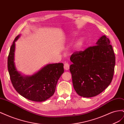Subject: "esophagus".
<instances>
[{
	"label": "esophagus",
	"mask_w": 124,
	"mask_h": 124,
	"mask_svg": "<svg viewBox=\"0 0 124 124\" xmlns=\"http://www.w3.org/2000/svg\"><path fill=\"white\" fill-rule=\"evenodd\" d=\"M63 68H64V69L66 70H68L69 69V65L68 64V63H64V67H63Z\"/></svg>",
	"instance_id": "esophagus-1"
}]
</instances>
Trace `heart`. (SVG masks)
<instances>
[{"mask_svg":"<svg viewBox=\"0 0 124 124\" xmlns=\"http://www.w3.org/2000/svg\"><path fill=\"white\" fill-rule=\"evenodd\" d=\"M83 39H80L77 42V43L76 44V47L77 48H80L82 46V45H83Z\"/></svg>","mask_w":124,"mask_h":124,"instance_id":"heart-1","label":"heart"}]
</instances>
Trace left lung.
Wrapping results in <instances>:
<instances>
[{"label":"left lung","instance_id":"1","mask_svg":"<svg viewBox=\"0 0 124 124\" xmlns=\"http://www.w3.org/2000/svg\"><path fill=\"white\" fill-rule=\"evenodd\" d=\"M110 41L102 36L96 45L71 55L70 66L75 91L83 97H94L102 93L111 83L115 56Z\"/></svg>","mask_w":124,"mask_h":124}]
</instances>
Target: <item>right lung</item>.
Here are the masks:
<instances>
[{
	"label": "right lung",
	"instance_id": "obj_1",
	"mask_svg": "<svg viewBox=\"0 0 124 124\" xmlns=\"http://www.w3.org/2000/svg\"><path fill=\"white\" fill-rule=\"evenodd\" d=\"M15 38L10 47L8 58V69L14 88L21 96L28 100L41 102L53 95L58 80L64 72L62 63L48 64L38 72L30 77L22 76L16 70L14 58Z\"/></svg>",
	"mask_w": 124,
	"mask_h": 124
}]
</instances>
